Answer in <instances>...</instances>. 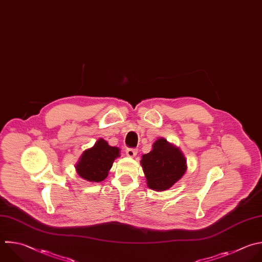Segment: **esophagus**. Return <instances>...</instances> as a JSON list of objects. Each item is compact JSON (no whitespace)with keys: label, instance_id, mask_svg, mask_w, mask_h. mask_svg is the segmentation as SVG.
Masks as SVG:
<instances>
[{"label":"esophagus","instance_id":"34e87169","mask_svg":"<svg viewBox=\"0 0 262 262\" xmlns=\"http://www.w3.org/2000/svg\"><path fill=\"white\" fill-rule=\"evenodd\" d=\"M126 155L129 157H135L138 153V149L137 148H126Z\"/></svg>","mask_w":262,"mask_h":262}]
</instances>
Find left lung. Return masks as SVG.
Returning a JSON list of instances; mask_svg holds the SVG:
<instances>
[{"label": "left lung", "instance_id": "1", "mask_svg": "<svg viewBox=\"0 0 262 262\" xmlns=\"http://www.w3.org/2000/svg\"><path fill=\"white\" fill-rule=\"evenodd\" d=\"M152 151L142 156V166L151 189L163 191L182 178L186 171V160L179 148L164 139H158Z\"/></svg>", "mask_w": 262, "mask_h": 262}]
</instances>
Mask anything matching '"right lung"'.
<instances>
[{
  "label": "right lung",
  "mask_w": 262,
  "mask_h": 262,
  "mask_svg": "<svg viewBox=\"0 0 262 262\" xmlns=\"http://www.w3.org/2000/svg\"><path fill=\"white\" fill-rule=\"evenodd\" d=\"M118 156L117 147H111L105 140L100 139L93 148L83 152L76 165L77 172L87 181L101 182L107 178L114 159Z\"/></svg>",
  "instance_id": "1"
}]
</instances>
